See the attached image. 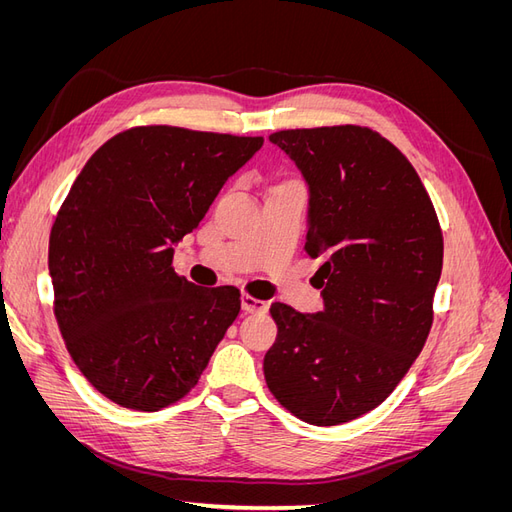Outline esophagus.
Listing matches in <instances>:
<instances>
[{"mask_svg": "<svg viewBox=\"0 0 512 512\" xmlns=\"http://www.w3.org/2000/svg\"><path fill=\"white\" fill-rule=\"evenodd\" d=\"M241 307H243L245 314H265L267 309H269V303L262 301V299L252 297V294L243 292V294H241Z\"/></svg>", "mask_w": 512, "mask_h": 512, "instance_id": "obj_1", "label": "esophagus"}]
</instances>
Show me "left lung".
<instances>
[{"label": "left lung", "instance_id": "obj_1", "mask_svg": "<svg viewBox=\"0 0 512 512\" xmlns=\"http://www.w3.org/2000/svg\"><path fill=\"white\" fill-rule=\"evenodd\" d=\"M269 141L309 183L305 252L322 258L309 318L275 301L265 356L273 397L301 421L331 427L378 408L421 354L433 324L444 239L410 160L365 126L280 130Z\"/></svg>", "mask_w": 512, "mask_h": 512}]
</instances>
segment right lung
Returning <instances> with one entry per match:
<instances>
[{"mask_svg": "<svg viewBox=\"0 0 512 512\" xmlns=\"http://www.w3.org/2000/svg\"><path fill=\"white\" fill-rule=\"evenodd\" d=\"M262 143L151 123L108 138L74 179L49 237L53 312L74 365L117 406L177 404L239 316V288L177 275L173 243Z\"/></svg>", "mask_w": 512, "mask_h": 512, "instance_id": "add662e5", "label": "right lung"}]
</instances>
